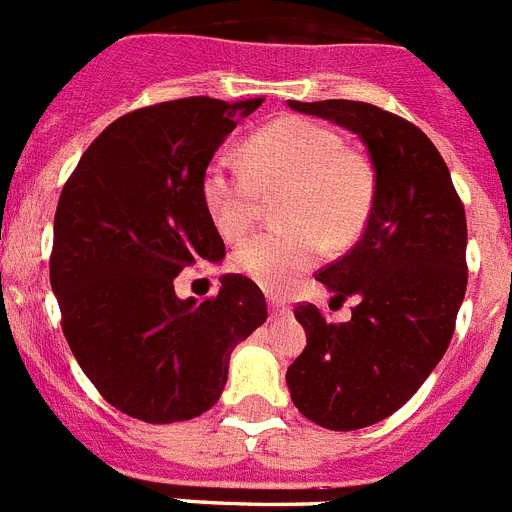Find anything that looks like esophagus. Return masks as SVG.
<instances>
[{
  "label": "esophagus",
  "mask_w": 512,
  "mask_h": 512,
  "mask_svg": "<svg viewBox=\"0 0 512 512\" xmlns=\"http://www.w3.org/2000/svg\"><path fill=\"white\" fill-rule=\"evenodd\" d=\"M269 315L271 318H284V315H289V305L284 300H279V297L271 295L269 297Z\"/></svg>",
  "instance_id": "obj_1"
}]
</instances>
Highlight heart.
<instances>
[{"mask_svg": "<svg viewBox=\"0 0 512 512\" xmlns=\"http://www.w3.org/2000/svg\"><path fill=\"white\" fill-rule=\"evenodd\" d=\"M248 164L220 156L202 176V202L225 241H241L266 197H279L287 228L253 235L233 256L238 274L284 292L318 264L325 243L346 248L372 217L377 182L361 153L336 130L305 117L271 122L246 143Z\"/></svg>", "mask_w": 512, "mask_h": 512, "instance_id": "b5f03b06", "label": "heart"}]
</instances>
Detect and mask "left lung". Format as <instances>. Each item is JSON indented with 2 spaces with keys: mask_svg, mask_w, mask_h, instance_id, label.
<instances>
[{
  "mask_svg": "<svg viewBox=\"0 0 512 512\" xmlns=\"http://www.w3.org/2000/svg\"><path fill=\"white\" fill-rule=\"evenodd\" d=\"M287 104L359 135L374 166L361 241L315 277L359 305L348 323L297 305L307 346L287 369L307 420L356 431L400 410L446 354L467 292V215L449 166L413 122L351 99Z\"/></svg>",
  "mask_w": 512,
  "mask_h": 512,
  "instance_id": "left-lung-1",
  "label": "left lung"
}]
</instances>
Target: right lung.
<instances>
[{
    "label": "right lung",
    "mask_w": 512,
    "mask_h": 512,
    "mask_svg": "<svg viewBox=\"0 0 512 512\" xmlns=\"http://www.w3.org/2000/svg\"><path fill=\"white\" fill-rule=\"evenodd\" d=\"M264 99L187 97L117 117L84 151L53 220L51 287L61 328L99 395L143 423L210 410L233 348L266 320L241 274L179 300L187 266L225 256L202 202V176L238 120Z\"/></svg>",
    "instance_id": "add662e5"
}]
</instances>
